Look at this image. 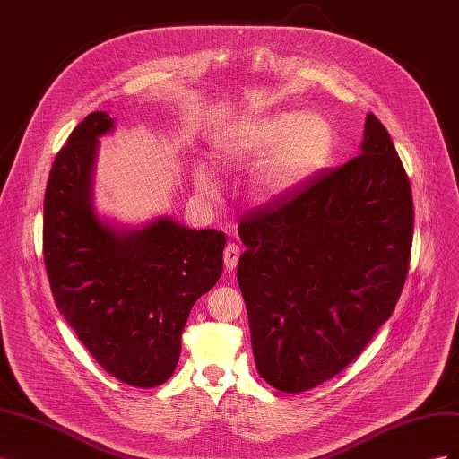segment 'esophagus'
<instances>
[{
  "mask_svg": "<svg viewBox=\"0 0 459 459\" xmlns=\"http://www.w3.org/2000/svg\"><path fill=\"white\" fill-rule=\"evenodd\" d=\"M239 256H241V247L238 243H228L226 248H224V266H226V270L233 272L235 268H238Z\"/></svg>",
  "mask_w": 459,
  "mask_h": 459,
  "instance_id": "esophagus-1",
  "label": "esophagus"
}]
</instances>
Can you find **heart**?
<instances>
[{"label":"heart","instance_id":"heart-1","mask_svg":"<svg viewBox=\"0 0 459 459\" xmlns=\"http://www.w3.org/2000/svg\"><path fill=\"white\" fill-rule=\"evenodd\" d=\"M331 147L333 132L325 120L285 110L241 124L221 143V157L231 164H247L273 151L255 184L262 197L272 199L312 176L327 160ZM197 189L204 197H214L218 193L216 176L201 169Z\"/></svg>","mask_w":459,"mask_h":459}]
</instances>
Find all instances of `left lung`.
<instances>
[{"mask_svg": "<svg viewBox=\"0 0 459 459\" xmlns=\"http://www.w3.org/2000/svg\"><path fill=\"white\" fill-rule=\"evenodd\" d=\"M239 235L262 379L302 393L335 377L391 317L410 268L411 187L379 118L358 157L248 211Z\"/></svg>", "mask_w": 459, "mask_h": 459, "instance_id": "1", "label": "left lung"}]
</instances>
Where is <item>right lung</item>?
Masks as SVG:
<instances>
[{
	"label": "right lung",
	"mask_w": 459,
	"mask_h": 459,
	"mask_svg": "<svg viewBox=\"0 0 459 459\" xmlns=\"http://www.w3.org/2000/svg\"><path fill=\"white\" fill-rule=\"evenodd\" d=\"M88 115L53 160L44 197V262L53 300L105 371L151 388L170 379L197 299L221 273L224 231L159 218L117 231L91 206L97 137L113 128Z\"/></svg>",
	"instance_id": "right-lung-1"
}]
</instances>
